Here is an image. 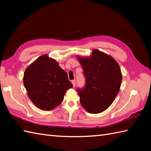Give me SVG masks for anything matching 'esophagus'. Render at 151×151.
Returning <instances> with one entry per match:
<instances>
[{
    "instance_id": "1",
    "label": "esophagus",
    "mask_w": 151,
    "mask_h": 151,
    "mask_svg": "<svg viewBox=\"0 0 151 151\" xmlns=\"http://www.w3.org/2000/svg\"><path fill=\"white\" fill-rule=\"evenodd\" d=\"M72 85H73V87L74 88V87L76 86V82L75 80H72Z\"/></svg>"
}]
</instances>
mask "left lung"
Wrapping results in <instances>:
<instances>
[{"instance_id":"1","label":"left lung","mask_w":151,"mask_h":151,"mask_svg":"<svg viewBox=\"0 0 151 151\" xmlns=\"http://www.w3.org/2000/svg\"><path fill=\"white\" fill-rule=\"evenodd\" d=\"M84 72L85 86L78 89L82 106L90 114H99L111 105L122 81L121 69L112 57L93 50L86 58L78 56Z\"/></svg>"}]
</instances>
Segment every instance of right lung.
<instances>
[{"label": "right lung", "mask_w": 151, "mask_h": 151, "mask_svg": "<svg viewBox=\"0 0 151 151\" xmlns=\"http://www.w3.org/2000/svg\"><path fill=\"white\" fill-rule=\"evenodd\" d=\"M23 83L33 103L47 111L59 106L66 90L72 87L67 73L47 54L40 56L28 66Z\"/></svg>", "instance_id": "add662e5"}]
</instances>
